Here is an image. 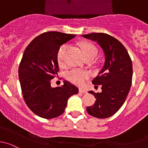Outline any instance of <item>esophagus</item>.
I'll list each match as a JSON object with an SVG mask.
<instances>
[{"label": "esophagus", "mask_w": 148, "mask_h": 148, "mask_svg": "<svg viewBox=\"0 0 148 148\" xmlns=\"http://www.w3.org/2000/svg\"><path fill=\"white\" fill-rule=\"evenodd\" d=\"M79 92H80V93H86L87 92V90H85V89H83V88H80V89H79Z\"/></svg>", "instance_id": "obj_1"}]
</instances>
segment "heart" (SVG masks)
Listing matches in <instances>:
<instances>
[{
	"mask_svg": "<svg viewBox=\"0 0 148 148\" xmlns=\"http://www.w3.org/2000/svg\"><path fill=\"white\" fill-rule=\"evenodd\" d=\"M68 48V44H63V45L60 46L58 51L57 58L60 65H63L65 63V55ZM81 48L86 58L88 57H95L96 56L97 53V48L92 44L90 43V42H83L81 44ZM90 75V74L88 71L74 68L67 73L66 77L68 78V80H69L74 84L83 85L85 83V81L89 78Z\"/></svg>",
	"mask_w": 148,
	"mask_h": 148,
	"instance_id": "heart-1",
	"label": "heart"
}]
</instances>
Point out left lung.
<instances>
[{
    "mask_svg": "<svg viewBox=\"0 0 148 148\" xmlns=\"http://www.w3.org/2000/svg\"><path fill=\"white\" fill-rule=\"evenodd\" d=\"M82 36L97 42L105 55L103 68L92 82L101 85L102 92L89 91L96 100L93 106L87 107V112L100 119L109 118L118 112L128 95L132 78V60L124 45L110 35L92 33Z\"/></svg>",
    "mask_w": 148,
    "mask_h": 148,
    "instance_id": "left-lung-1",
    "label": "left lung"
}]
</instances>
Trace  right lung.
<instances>
[{
	"label": "right lung",
	"instance_id": "1",
	"mask_svg": "<svg viewBox=\"0 0 148 148\" xmlns=\"http://www.w3.org/2000/svg\"><path fill=\"white\" fill-rule=\"evenodd\" d=\"M76 35L46 32L30 42L23 55L18 76L23 99L32 112L45 119L64 112L68 98L78 88L67 80L61 87L52 88L51 80L59 72L58 51L60 45Z\"/></svg>",
	"mask_w": 148,
	"mask_h": 148
}]
</instances>
